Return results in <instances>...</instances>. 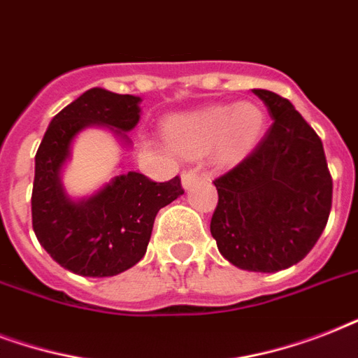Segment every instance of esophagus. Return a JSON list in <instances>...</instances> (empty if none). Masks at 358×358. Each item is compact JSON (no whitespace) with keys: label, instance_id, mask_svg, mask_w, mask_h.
Segmentation results:
<instances>
[{"label":"esophagus","instance_id":"34e87169","mask_svg":"<svg viewBox=\"0 0 358 358\" xmlns=\"http://www.w3.org/2000/svg\"><path fill=\"white\" fill-rule=\"evenodd\" d=\"M196 180H199V173H196V171H185V173L182 174V185H184L185 189L195 184Z\"/></svg>","mask_w":358,"mask_h":358}]
</instances>
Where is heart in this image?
<instances>
[{
  "instance_id": "1",
  "label": "heart",
  "mask_w": 358,
  "mask_h": 358,
  "mask_svg": "<svg viewBox=\"0 0 358 358\" xmlns=\"http://www.w3.org/2000/svg\"><path fill=\"white\" fill-rule=\"evenodd\" d=\"M266 115L252 102L219 103L169 117L165 139L185 156H202L215 148L223 162H239L260 141Z\"/></svg>"
}]
</instances>
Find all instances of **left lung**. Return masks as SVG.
<instances>
[{"label":"left lung","mask_w":358,"mask_h":358,"mask_svg":"<svg viewBox=\"0 0 358 358\" xmlns=\"http://www.w3.org/2000/svg\"><path fill=\"white\" fill-rule=\"evenodd\" d=\"M273 124L255 150L215 178L219 202L210 232L239 269L275 273L301 262L322 236L333 178L322 139L289 100L252 89Z\"/></svg>","instance_id":"left-lung-1"}]
</instances>
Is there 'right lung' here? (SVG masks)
Here are the masks:
<instances>
[{
	"instance_id": "obj_1",
	"label": "right lung",
	"mask_w": 358,
	"mask_h": 358,
	"mask_svg": "<svg viewBox=\"0 0 358 358\" xmlns=\"http://www.w3.org/2000/svg\"><path fill=\"white\" fill-rule=\"evenodd\" d=\"M141 98L89 89L59 111L35 156L31 217L38 243L64 269L83 277H113L145 256L157 212L184 195L178 176L152 182L129 171L89 199L74 201L61 184V169L81 129L108 126L128 145L126 131L141 119Z\"/></svg>"
}]
</instances>
